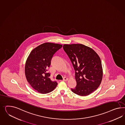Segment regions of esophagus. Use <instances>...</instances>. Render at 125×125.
I'll return each instance as SVG.
<instances>
[{"instance_id":"esophagus-1","label":"esophagus","mask_w":125,"mask_h":125,"mask_svg":"<svg viewBox=\"0 0 125 125\" xmlns=\"http://www.w3.org/2000/svg\"><path fill=\"white\" fill-rule=\"evenodd\" d=\"M68 80V79L67 78H66V77H64V79H63V81H65V82H66V81H67Z\"/></svg>"}]
</instances>
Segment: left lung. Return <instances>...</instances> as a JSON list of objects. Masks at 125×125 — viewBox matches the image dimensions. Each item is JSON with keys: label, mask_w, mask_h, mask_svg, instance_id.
<instances>
[{"label": "left lung", "mask_w": 125, "mask_h": 125, "mask_svg": "<svg viewBox=\"0 0 125 125\" xmlns=\"http://www.w3.org/2000/svg\"><path fill=\"white\" fill-rule=\"evenodd\" d=\"M63 48L75 71L77 85L73 92L82 96L93 93L99 87L103 68L99 56L92 48L81 44H64Z\"/></svg>", "instance_id": "8db88e82"}]
</instances>
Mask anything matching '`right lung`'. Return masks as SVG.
Wrapping results in <instances>:
<instances>
[{
    "label": "right lung",
    "mask_w": 125,
    "mask_h": 125,
    "mask_svg": "<svg viewBox=\"0 0 125 125\" xmlns=\"http://www.w3.org/2000/svg\"><path fill=\"white\" fill-rule=\"evenodd\" d=\"M62 45L57 43L46 42L31 51L25 62V72L27 81L32 88L41 94L53 91L57 85L52 81L47 73L52 57Z\"/></svg>",
    "instance_id": "add662e5"
}]
</instances>
